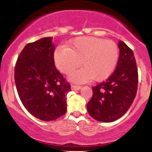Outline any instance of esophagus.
Returning a JSON list of instances; mask_svg holds the SVG:
<instances>
[{
	"label": "esophagus",
	"instance_id": "obj_1",
	"mask_svg": "<svg viewBox=\"0 0 152 152\" xmlns=\"http://www.w3.org/2000/svg\"><path fill=\"white\" fill-rule=\"evenodd\" d=\"M71 90H72V91H77V90L81 89V86H76V85H71Z\"/></svg>",
	"mask_w": 152,
	"mask_h": 152
}]
</instances>
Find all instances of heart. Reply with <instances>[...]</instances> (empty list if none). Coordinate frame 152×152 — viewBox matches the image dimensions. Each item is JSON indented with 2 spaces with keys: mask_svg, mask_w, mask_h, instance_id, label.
I'll return each mask as SVG.
<instances>
[{
  "mask_svg": "<svg viewBox=\"0 0 152 152\" xmlns=\"http://www.w3.org/2000/svg\"><path fill=\"white\" fill-rule=\"evenodd\" d=\"M119 50L112 41L93 36L76 38L67 47H58L53 58L56 67L66 74L80 65L81 69L69 76L76 83H85L91 79L102 81L112 74L118 60Z\"/></svg>",
  "mask_w": 152,
  "mask_h": 152,
  "instance_id": "b5f03b06",
  "label": "heart"
}]
</instances>
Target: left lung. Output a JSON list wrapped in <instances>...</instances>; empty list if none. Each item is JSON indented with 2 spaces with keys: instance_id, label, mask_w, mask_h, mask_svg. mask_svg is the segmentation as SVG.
<instances>
[{
  "instance_id": "1",
  "label": "left lung",
  "mask_w": 152,
  "mask_h": 152,
  "mask_svg": "<svg viewBox=\"0 0 152 152\" xmlns=\"http://www.w3.org/2000/svg\"><path fill=\"white\" fill-rule=\"evenodd\" d=\"M119 58L114 72L106 81L92 87L93 96L87 104L92 118L112 122L121 117L132 106L137 91L138 70L133 50L118 41Z\"/></svg>"
}]
</instances>
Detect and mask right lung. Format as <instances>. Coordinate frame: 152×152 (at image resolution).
<instances>
[{
    "label": "right lung",
    "mask_w": 152,
    "mask_h": 152,
    "mask_svg": "<svg viewBox=\"0 0 152 152\" xmlns=\"http://www.w3.org/2000/svg\"><path fill=\"white\" fill-rule=\"evenodd\" d=\"M52 37L28 43L15 66V83L24 107L40 120L53 121L66 112L71 85L56 69Z\"/></svg>",
    "instance_id": "obj_1"
}]
</instances>
